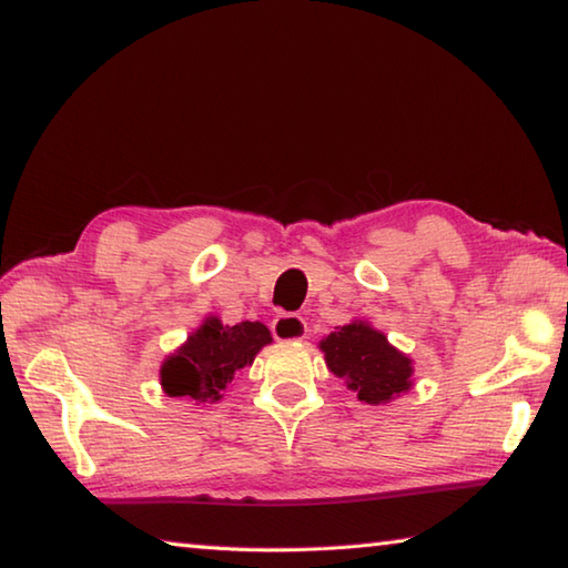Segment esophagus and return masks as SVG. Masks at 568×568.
<instances>
[{"label": "esophagus", "instance_id": "obj_1", "mask_svg": "<svg viewBox=\"0 0 568 568\" xmlns=\"http://www.w3.org/2000/svg\"><path fill=\"white\" fill-rule=\"evenodd\" d=\"M271 328H273L275 341H303L307 335L305 321L301 318V315H293V313L277 315Z\"/></svg>", "mask_w": 568, "mask_h": 568}]
</instances>
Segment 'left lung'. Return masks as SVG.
I'll return each mask as SVG.
<instances>
[{
  "mask_svg": "<svg viewBox=\"0 0 568 568\" xmlns=\"http://www.w3.org/2000/svg\"><path fill=\"white\" fill-rule=\"evenodd\" d=\"M331 373L345 378V386L358 393V400L381 406L413 386V363L406 353L393 348L386 335L365 321L341 325L321 341Z\"/></svg>",
  "mask_w": 568,
  "mask_h": 568,
  "instance_id": "8db88e82",
  "label": "left lung"
}]
</instances>
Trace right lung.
<instances>
[{
	"mask_svg": "<svg viewBox=\"0 0 568 568\" xmlns=\"http://www.w3.org/2000/svg\"><path fill=\"white\" fill-rule=\"evenodd\" d=\"M271 341L273 335L263 323L243 321L225 325L217 315H210L185 345H180L162 363V390L170 398L215 403L223 398V390L235 373L253 365L257 351Z\"/></svg>",
	"mask_w": 568,
	"mask_h": 568,
	"instance_id": "right-lung-1",
	"label": "right lung"
}]
</instances>
